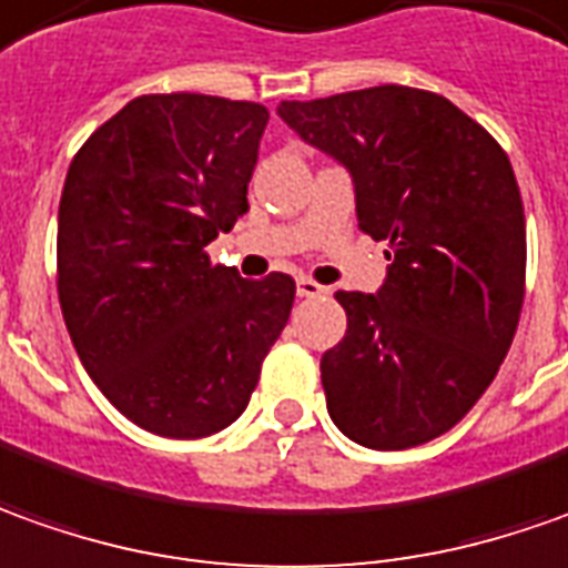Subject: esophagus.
I'll use <instances>...</instances> for the list:
<instances>
[{"label":"esophagus","instance_id":"1","mask_svg":"<svg viewBox=\"0 0 568 568\" xmlns=\"http://www.w3.org/2000/svg\"><path fill=\"white\" fill-rule=\"evenodd\" d=\"M298 295H301V298H323V295H329V288H326V285L314 283L311 276H301V280H298Z\"/></svg>","mask_w":568,"mask_h":568}]
</instances>
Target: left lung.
<instances>
[{"mask_svg": "<svg viewBox=\"0 0 568 568\" xmlns=\"http://www.w3.org/2000/svg\"><path fill=\"white\" fill-rule=\"evenodd\" d=\"M304 142L354 176L357 226L385 242L376 295L335 292L345 338L320 379L338 429L373 450L454 429L495 382L526 298V214L497 139L445 95L369 87L283 102Z\"/></svg>", "mask_w": 568, "mask_h": 568, "instance_id": "obj_1", "label": "left lung"}]
</instances>
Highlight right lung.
<instances>
[{
	"instance_id": "1",
	"label": "right lung",
	"mask_w": 568,
	"mask_h": 568,
	"mask_svg": "<svg viewBox=\"0 0 568 568\" xmlns=\"http://www.w3.org/2000/svg\"><path fill=\"white\" fill-rule=\"evenodd\" d=\"M270 111L139 95L73 154L58 204V301L80 364L139 429L204 438L248 407L295 280H242L207 245L248 211Z\"/></svg>"
}]
</instances>
